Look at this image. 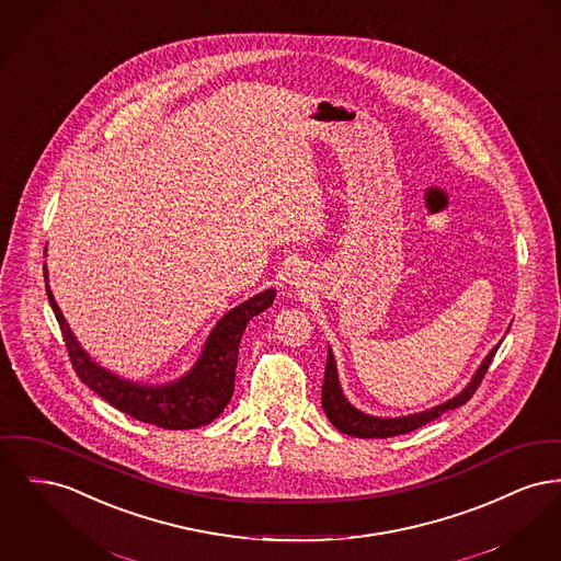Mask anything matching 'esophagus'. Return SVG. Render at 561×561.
<instances>
[{
    "label": "esophagus",
    "instance_id": "34e87169",
    "mask_svg": "<svg viewBox=\"0 0 561 561\" xmlns=\"http://www.w3.org/2000/svg\"><path fill=\"white\" fill-rule=\"evenodd\" d=\"M293 284H295V286H302V279H300V277H295V282H293Z\"/></svg>",
    "mask_w": 561,
    "mask_h": 561
}]
</instances>
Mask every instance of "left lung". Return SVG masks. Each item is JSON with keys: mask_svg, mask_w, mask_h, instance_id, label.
I'll return each mask as SVG.
<instances>
[{"mask_svg": "<svg viewBox=\"0 0 561 561\" xmlns=\"http://www.w3.org/2000/svg\"><path fill=\"white\" fill-rule=\"evenodd\" d=\"M497 347L500 345H495L494 350L490 352V356L479 366V370L474 373L472 381L466 386L463 392H460L456 398H451V400H447L445 404H438L434 409L409 415V417H370V415L360 413L358 409H354L341 392V386H339V379H336V364H334V358H332L329 350L327 373H324V383H322L324 413H327V417H329L330 424L334 428L341 430L343 434H350V436H358V438H390V436H398V434H407L411 430L422 428L432 420L440 417L445 411L458 409L472 398L477 388L481 386L490 364L494 360Z\"/></svg>", "mask_w": 561, "mask_h": 561, "instance_id": "left-lung-1", "label": "left lung"}]
</instances>
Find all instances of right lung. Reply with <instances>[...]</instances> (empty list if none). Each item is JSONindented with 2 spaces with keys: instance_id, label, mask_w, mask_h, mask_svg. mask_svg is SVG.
<instances>
[{
  "instance_id": "add662e5",
  "label": "right lung",
  "mask_w": 561,
  "mask_h": 561,
  "mask_svg": "<svg viewBox=\"0 0 561 561\" xmlns=\"http://www.w3.org/2000/svg\"><path fill=\"white\" fill-rule=\"evenodd\" d=\"M46 295L61 327L69 363L84 386H89L95 394H100L118 411L131 415L133 420L159 428L191 430L214 422L229 404L234 390V368L241 334L254 316L273 305L275 290H264L229 311L216 324V329L211 330L193 370L169 386L154 388L121 379L110 370L101 368L100 364L93 363L67 327L66 318L55 302L48 284Z\"/></svg>"
}]
</instances>
